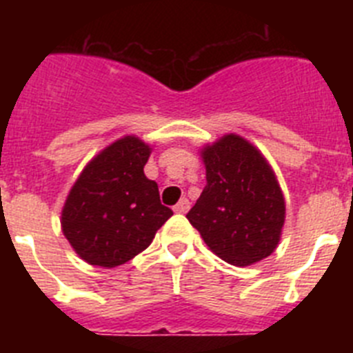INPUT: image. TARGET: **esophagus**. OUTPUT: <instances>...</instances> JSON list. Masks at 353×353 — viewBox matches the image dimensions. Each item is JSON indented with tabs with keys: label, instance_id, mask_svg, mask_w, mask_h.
I'll return each instance as SVG.
<instances>
[{
	"label": "esophagus",
	"instance_id": "1",
	"mask_svg": "<svg viewBox=\"0 0 353 353\" xmlns=\"http://www.w3.org/2000/svg\"><path fill=\"white\" fill-rule=\"evenodd\" d=\"M189 208H191V203H189V199L182 198L179 201V203L174 205L173 210L176 212V214H187V212H189Z\"/></svg>",
	"mask_w": 353,
	"mask_h": 353
}]
</instances>
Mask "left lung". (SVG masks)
Segmentation results:
<instances>
[{
	"label": "left lung",
	"mask_w": 353,
	"mask_h": 353,
	"mask_svg": "<svg viewBox=\"0 0 353 353\" xmlns=\"http://www.w3.org/2000/svg\"><path fill=\"white\" fill-rule=\"evenodd\" d=\"M207 185L187 219L214 254L245 267L276 251L286 205L272 166L239 134H224L199 148Z\"/></svg>",
	"instance_id": "1"
}]
</instances>
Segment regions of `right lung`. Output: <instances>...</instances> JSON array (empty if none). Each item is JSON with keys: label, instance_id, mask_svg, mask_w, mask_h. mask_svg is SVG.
Instances as JSON below:
<instances>
[{"label": "right lung", "instance_id": "1", "mask_svg": "<svg viewBox=\"0 0 353 353\" xmlns=\"http://www.w3.org/2000/svg\"><path fill=\"white\" fill-rule=\"evenodd\" d=\"M150 154L141 138L123 136L101 150L70 187L61 232L86 263L113 269L132 260L173 215L143 171Z\"/></svg>", "mask_w": 353, "mask_h": 353}]
</instances>
